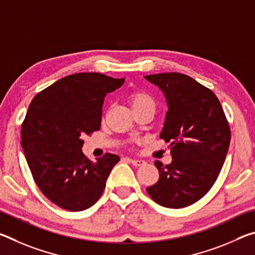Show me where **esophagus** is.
<instances>
[{"label": "esophagus", "mask_w": 255, "mask_h": 255, "mask_svg": "<svg viewBox=\"0 0 255 255\" xmlns=\"http://www.w3.org/2000/svg\"><path fill=\"white\" fill-rule=\"evenodd\" d=\"M129 161H130V163L132 164V165H135V166H141V165H144V164L146 163L145 161H143V159H133V158H130V159H129Z\"/></svg>", "instance_id": "esophagus-1"}]
</instances>
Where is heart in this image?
<instances>
[{
  "mask_svg": "<svg viewBox=\"0 0 255 255\" xmlns=\"http://www.w3.org/2000/svg\"><path fill=\"white\" fill-rule=\"evenodd\" d=\"M129 102H130L132 110L143 107H154L153 98L150 97L148 93H146L144 91L132 92L130 94V97H129Z\"/></svg>",
  "mask_w": 255,
  "mask_h": 255,
  "instance_id": "heart-1",
  "label": "heart"
}]
</instances>
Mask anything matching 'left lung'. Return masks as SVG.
Listing matches in <instances>:
<instances>
[{"mask_svg": "<svg viewBox=\"0 0 255 255\" xmlns=\"http://www.w3.org/2000/svg\"><path fill=\"white\" fill-rule=\"evenodd\" d=\"M166 99L165 122L159 137L169 143L172 162L156 161L159 179L147 189L166 208H183L201 199L225 162L231 130L221 102L211 90L180 73L146 75Z\"/></svg>", "mask_w": 255, "mask_h": 255, "instance_id": "1", "label": "left lung"}]
</instances>
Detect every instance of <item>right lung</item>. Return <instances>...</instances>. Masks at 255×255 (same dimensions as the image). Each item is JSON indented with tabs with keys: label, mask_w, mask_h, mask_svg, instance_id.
Masks as SVG:
<instances>
[{
	"label": "right lung",
	"mask_w": 255,
	"mask_h": 255,
	"mask_svg": "<svg viewBox=\"0 0 255 255\" xmlns=\"http://www.w3.org/2000/svg\"><path fill=\"white\" fill-rule=\"evenodd\" d=\"M100 73L63 77L37 94L21 127V146L34 182L63 209L81 211L101 197L119 156L91 162L82 152L85 135L99 130L105 97L124 84Z\"/></svg>",
	"instance_id": "add662e5"
}]
</instances>
